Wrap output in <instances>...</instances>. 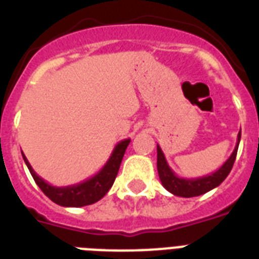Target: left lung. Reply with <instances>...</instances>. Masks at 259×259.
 <instances>
[{
  "label": "left lung",
  "instance_id": "left-lung-1",
  "mask_svg": "<svg viewBox=\"0 0 259 259\" xmlns=\"http://www.w3.org/2000/svg\"><path fill=\"white\" fill-rule=\"evenodd\" d=\"M239 141H241V132L238 133L237 145L234 148V152L231 153L226 162L215 172L209 173L207 176L196 177V179H185V177H179L176 173L170 169V166L168 165V162L165 160V156L162 153L160 145H157V170L161 184L164 185V188L166 191H169L175 196L181 197H193L200 196L203 193L208 192L211 189L217 188L218 185H221L225 179L229 176V173L231 172L237 157L238 146H239Z\"/></svg>",
  "mask_w": 259,
  "mask_h": 259
}]
</instances>
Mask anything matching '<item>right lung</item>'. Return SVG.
<instances>
[{
	"instance_id": "obj_1",
	"label": "right lung",
	"mask_w": 259,
	"mask_h": 259,
	"mask_svg": "<svg viewBox=\"0 0 259 259\" xmlns=\"http://www.w3.org/2000/svg\"><path fill=\"white\" fill-rule=\"evenodd\" d=\"M129 144L130 138L118 142L107 162L97 175H94L93 177H90L79 184L68 185V187H54V185L48 184L34 172L29 161L26 160L25 154L22 152L21 153L33 180L36 181L38 188L41 189L46 196H48L54 203L62 205V207H83V205L97 203L109 192V189L113 187L114 180L117 177L122 158H123V154H125L126 148Z\"/></svg>"
}]
</instances>
